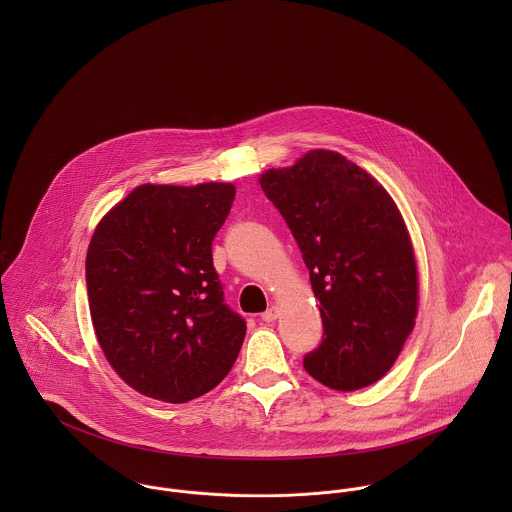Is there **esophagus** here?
Masks as SVG:
<instances>
[{
    "mask_svg": "<svg viewBox=\"0 0 512 512\" xmlns=\"http://www.w3.org/2000/svg\"><path fill=\"white\" fill-rule=\"evenodd\" d=\"M278 315H280V309L276 307V305H270L264 313H262V321H266V323H272L274 319H278Z\"/></svg>",
    "mask_w": 512,
    "mask_h": 512,
    "instance_id": "obj_1",
    "label": "esophagus"
}]
</instances>
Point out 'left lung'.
Returning a JSON list of instances; mask_svg holds the SVG:
<instances>
[{
	"label": "left lung",
	"mask_w": 512,
	"mask_h": 512,
	"mask_svg": "<svg viewBox=\"0 0 512 512\" xmlns=\"http://www.w3.org/2000/svg\"><path fill=\"white\" fill-rule=\"evenodd\" d=\"M260 187L288 222L319 299L323 339L305 370L341 392L376 382L418 311L416 258L398 207L365 169L327 149L266 171Z\"/></svg>",
	"instance_id": "obj_1"
}]
</instances>
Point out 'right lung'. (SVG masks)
Masks as SVG:
<instances>
[{
  "label": "right lung",
  "mask_w": 512,
  "mask_h": 512,
  "mask_svg": "<svg viewBox=\"0 0 512 512\" xmlns=\"http://www.w3.org/2000/svg\"><path fill=\"white\" fill-rule=\"evenodd\" d=\"M230 183L142 185L94 230L86 290L98 343L144 396L181 404L234 365L246 321L224 303L213 240L230 213Z\"/></svg>",
  "instance_id": "1"
}]
</instances>
